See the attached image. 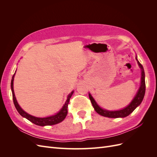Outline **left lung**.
<instances>
[{
    "label": "left lung",
    "instance_id": "left-lung-1",
    "mask_svg": "<svg viewBox=\"0 0 157 157\" xmlns=\"http://www.w3.org/2000/svg\"><path fill=\"white\" fill-rule=\"evenodd\" d=\"M136 59L137 61V63H138L140 68L141 69V77L140 86L138 90H137L135 97L132 99V101L130 103L129 105H127L126 107L117 111H109L107 110V109H104L99 106L96 101V100L94 99V98L92 96V95L89 93V98L94 108V110L96 111L99 115L109 118H124L131 114L135 110L137 107H138L140 105L142 101H143L145 93V72L143 66H142V65L139 62V61L137 60V56L136 57Z\"/></svg>",
    "mask_w": 157,
    "mask_h": 157
}]
</instances>
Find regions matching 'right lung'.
Here are the masks:
<instances>
[{"label": "right lung", "instance_id": "obj_1", "mask_svg": "<svg viewBox=\"0 0 157 157\" xmlns=\"http://www.w3.org/2000/svg\"><path fill=\"white\" fill-rule=\"evenodd\" d=\"M16 72L13 74L12 80H11V90H12V98H13L14 105H15L17 111L19 113H20V115L21 116H22L23 117L27 118V120H29L31 122L34 123L35 124L38 125V126H40L54 125L56 124H58V123H59L61 122H62L67 115V106H68V104H69V102L70 100V98H71V96H72V95L74 92L73 90L67 96V99H66V101L64 103L63 107H61V109L59 111V112L56 113L55 115L50 116V117H43V118L36 117L34 116H32V115H29V113H27L25 111L23 110L21 107L18 104V103L17 101V99L15 96V94H14L13 79H14V77H15Z\"/></svg>", "mask_w": 157, "mask_h": 157}]
</instances>
